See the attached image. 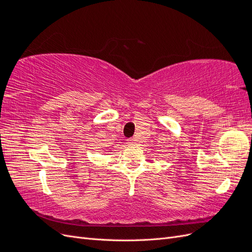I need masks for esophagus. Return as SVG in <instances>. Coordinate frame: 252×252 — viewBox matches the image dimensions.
I'll return each instance as SVG.
<instances>
[{
    "label": "esophagus",
    "mask_w": 252,
    "mask_h": 252,
    "mask_svg": "<svg viewBox=\"0 0 252 252\" xmlns=\"http://www.w3.org/2000/svg\"><path fill=\"white\" fill-rule=\"evenodd\" d=\"M128 144L130 145V146H134V145H136V140H135L134 138L129 139V140H128Z\"/></svg>",
    "instance_id": "34e87169"
}]
</instances>
